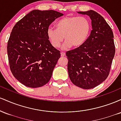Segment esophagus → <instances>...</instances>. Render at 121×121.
I'll use <instances>...</instances> for the list:
<instances>
[{
  "mask_svg": "<svg viewBox=\"0 0 121 121\" xmlns=\"http://www.w3.org/2000/svg\"><path fill=\"white\" fill-rule=\"evenodd\" d=\"M65 55V53L64 52H61V57H64Z\"/></svg>",
  "mask_w": 121,
  "mask_h": 121,
  "instance_id": "esophagus-1",
  "label": "esophagus"
}]
</instances>
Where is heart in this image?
<instances>
[{
    "instance_id": "heart-1",
    "label": "heart",
    "mask_w": 121,
    "mask_h": 121,
    "mask_svg": "<svg viewBox=\"0 0 121 121\" xmlns=\"http://www.w3.org/2000/svg\"><path fill=\"white\" fill-rule=\"evenodd\" d=\"M56 29L49 28L47 35L50 43L54 48L62 45L63 49L73 46L77 48L85 43L91 34V24L88 18L84 16H67L59 19L55 24Z\"/></svg>"
}]
</instances>
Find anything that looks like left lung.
Instances as JSON below:
<instances>
[{"mask_svg":"<svg viewBox=\"0 0 121 121\" xmlns=\"http://www.w3.org/2000/svg\"><path fill=\"white\" fill-rule=\"evenodd\" d=\"M91 20V35L81 47L66 53L68 71L72 82L84 89L99 85L109 74L115 55L113 31L106 20L97 12H78Z\"/></svg>","mask_w":121,"mask_h":121,"instance_id":"left-lung-1","label":"left lung"}]
</instances>
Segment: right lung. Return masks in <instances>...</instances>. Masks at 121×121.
Returning a JSON list of instances; mask_svg holds the SVG:
<instances>
[{"label": "right lung", "mask_w": 121, "mask_h": 121, "mask_svg": "<svg viewBox=\"0 0 121 121\" xmlns=\"http://www.w3.org/2000/svg\"><path fill=\"white\" fill-rule=\"evenodd\" d=\"M62 15L53 10L34 9L12 29L7 44L9 66L13 76L26 86L41 87L52 77L61 53L51 45L47 32Z\"/></svg>", "instance_id": "add662e5"}]
</instances>
